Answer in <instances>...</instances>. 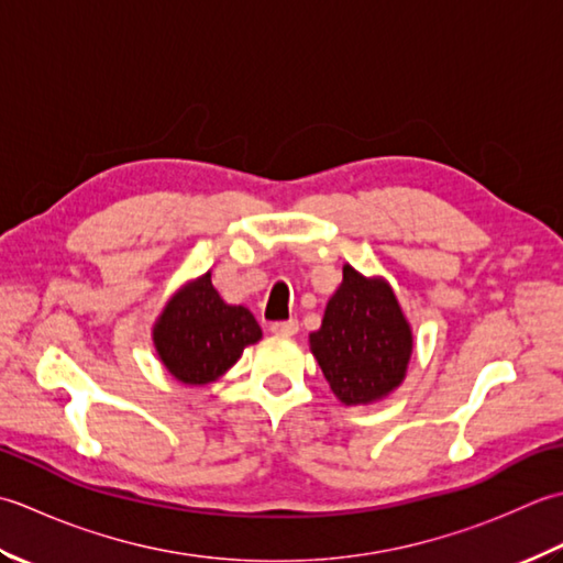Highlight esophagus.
I'll use <instances>...</instances> for the list:
<instances>
[{"label": "esophagus", "instance_id": "1", "mask_svg": "<svg viewBox=\"0 0 563 563\" xmlns=\"http://www.w3.org/2000/svg\"><path fill=\"white\" fill-rule=\"evenodd\" d=\"M269 332L282 338H291L298 332V323L296 320H277V323H269Z\"/></svg>", "mask_w": 563, "mask_h": 563}]
</instances>
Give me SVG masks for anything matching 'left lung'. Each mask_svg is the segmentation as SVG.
I'll list each match as a JSON object with an SVG mask.
<instances>
[{
  "label": "left lung",
  "instance_id": "1",
  "mask_svg": "<svg viewBox=\"0 0 563 563\" xmlns=\"http://www.w3.org/2000/svg\"><path fill=\"white\" fill-rule=\"evenodd\" d=\"M412 345V328L391 284L364 277L352 265L342 267L323 323L308 335V347L340 404L369 406L391 396L404 384Z\"/></svg>",
  "mask_w": 563,
  "mask_h": 563
}]
</instances>
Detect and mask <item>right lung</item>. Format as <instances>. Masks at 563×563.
<instances>
[{"instance_id":"add662e5","label":"right lung","mask_w":563,"mask_h":563,"mask_svg":"<svg viewBox=\"0 0 563 563\" xmlns=\"http://www.w3.org/2000/svg\"><path fill=\"white\" fill-rule=\"evenodd\" d=\"M262 340V328L245 306L225 303L211 282V269L169 296L155 318L153 345L175 382L209 386Z\"/></svg>"}]
</instances>
